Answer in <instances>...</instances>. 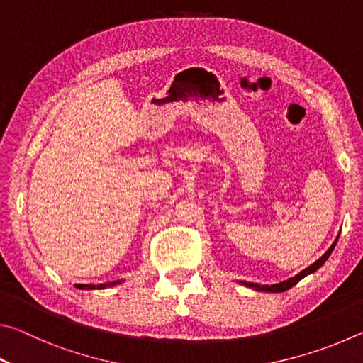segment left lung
<instances>
[{"label": "left lung", "mask_w": 363, "mask_h": 363, "mask_svg": "<svg viewBox=\"0 0 363 363\" xmlns=\"http://www.w3.org/2000/svg\"><path fill=\"white\" fill-rule=\"evenodd\" d=\"M337 238H340V235H337V237L335 238V242L331 243V247L327 250V253H325L322 257H318V259H317L314 264H311L309 267H306L304 270H301L299 274H296V275H294V277H291V279L280 281V284H274V285H257V284H251V281H238V284H242V285L248 286V288H253V290H257V291H267V293H284V291H286V290H290V288L296 285L299 280H303L304 277H307V275L314 274L315 270H318V269H320V267L323 266L325 261H327L328 257H330V255L333 253Z\"/></svg>", "instance_id": "1"}]
</instances>
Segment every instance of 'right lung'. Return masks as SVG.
Masks as SVG:
<instances>
[{"mask_svg":"<svg viewBox=\"0 0 363 363\" xmlns=\"http://www.w3.org/2000/svg\"><path fill=\"white\" fill-rule=\"evenodd\" d=\"M121 281L125 280H115V281H107V284H101V285H83V284H78L75 285L79 290H104V288H108V286H115L121 284Z\"/></svg>","mask_w":363,"mask_h":363,"instance_id":"add662e5","label":"right lung"}]
</instances>
